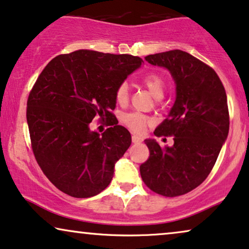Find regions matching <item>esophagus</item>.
<instances>
[{
  "mask_svg": "<svg viewBox=\"0 0 249 249\" xmlns=\"http://www.w3.org/2000/svg\"><path fill=\"white\" fill-rule=\"evenodd\" d=\"M143 141V139L142 138H140L139 135H132V142L133 143H140V142H142Z\"/></svg>",
  "mask_w": 249,
  "mask_h": 249,
  "instance_id": "obj_1",
  "label": "esophagus"
}]
</instances>
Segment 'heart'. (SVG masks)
I'll use <instances>...</instances> for the list:
<instances>
[{"mask_svg":"<svg viewBox=\"0 0 249 249\" xmlns=\"http://www.w3.org/2000/svg\"><path fill=\"white\" fill-rule=\"evenodd\" d=\"M140 81L155 99L160 100L164 95L165 81L160 74L149 72V73L143 74ZM128 95H130V92H128V85L126 83H122L116 88L115 99L119 105H125L128 101ZM122 123L134 133H142L150 124V118L140 112H127L122 116Z\"/></svg>","mask_w":249,"mask_h":249,"instance_id":"b5f03b06","label":"heart"}]
</instances>
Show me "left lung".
<instances>
[{
    "label": "left lung",
    "instance_id": "left-lung-1",
    "mask_svg": "<svg viewBox=\"0 0 249 249\" xmlns=\"http://www.w3.org/2000/svg\"><path fill=\"white\" fill-rule=\"evenodd\" d=\"M148 63L166 68L176 83V102L156 137H174V146L144 140L149 157L140 165L146 186L163 196L184 195L206 180L229 134L228 99L213 68L182 50L148 55Z\"/></svg>",
    "mask_w": 249,
    "mask_h": 249
}]
</instances>
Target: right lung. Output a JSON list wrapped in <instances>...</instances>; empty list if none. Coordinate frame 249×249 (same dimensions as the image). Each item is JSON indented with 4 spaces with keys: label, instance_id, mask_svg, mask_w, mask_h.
Instances as JSON below:
<instances>
[{
    "label": "right lung",
    "instance_id": "obj_1",
    "mask_svg": "<svg viewBox=\"0 0 249 249\" xmlns=\"http://www.w3.org/2000/svg\"><path fill=\"white\" fill-rule=\"evenodd\" d=\"M142 62L81 49L56 56L37 77L27 99L31 146L43 174L63 193L90 197L108 187L131 134L114 122L100 135L90 122L114 117L116 88Z\"/></svg>",
    "mask_w": 249,
    "mask_h": 249
}]
</instances>
